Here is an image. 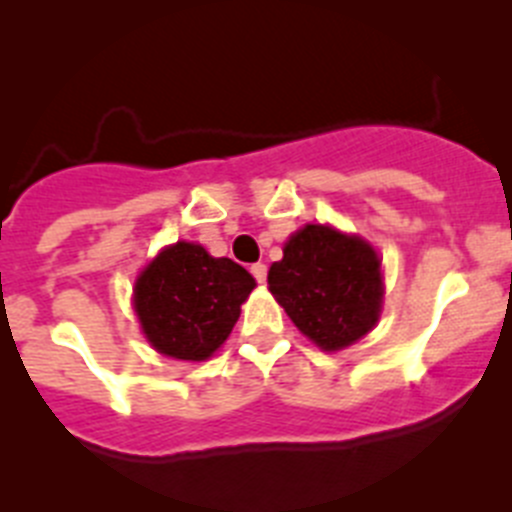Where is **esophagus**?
Listing matches in <instances>:
<instances>
[{
  "label": "esophagus",
  "instance_id": "obj_1",
  "mask_svg": "<svg viewBox=\"0 0 512 512\" xmlns=\"http://www.w3.org/2000/svg\"><path fill=\"white\" fill-rule=\"evenodd\" d=\"M266 264H253L251 266V274H253V279H256V282L259 284H264L266 282Z\"/></svg>",
  "mask_w": 512,
  "mask_h": 512
}]
</instances>
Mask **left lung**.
<instances>
[{"label": "left lung", "instance_id": "8db88e82", "mask_svg": "<svg viewBox=\"0 0 512 512\" xmlns=\"http://www.w3.org/2000/svg\"><path fill=\"white\" fill-rule=\"evenodd\" d=\"M269 289L292 323L325 351L374 328L382 305V266L369 243L328 225H307L271 264Z\"/></svg>", "mask_w": 512, "mask_h": 512}]
</instances>
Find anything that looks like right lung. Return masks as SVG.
Here are the masks:
<instances>
[{
  "mask_svg": "<svg viewBox=\"0 0 512 512\" xmlns=\"http://www.w3.org/2000/svg\"><path fill=\"white\" fill-rule=\"evenodd\" d=\"M253 287L241 264L212 259L194 243H176L135 282V312L156 351L202 361L230 336Z\"/></svg>",
  "mask_w": 512,
  "mask_h": 512,
  "instance_id": "1",
  "label": "right lung"
}]
</instances>
